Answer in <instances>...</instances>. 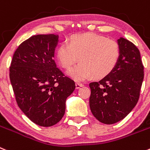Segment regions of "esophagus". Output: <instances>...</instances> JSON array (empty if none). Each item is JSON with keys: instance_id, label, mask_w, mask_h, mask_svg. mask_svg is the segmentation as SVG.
<instances>
[{"instance_id": "34e87169", "label": "esophagus", "mask_w": 150, "mask_h": 150, "mask_svg": "<svg viewBox=\"0 0 150 150\" xmlns=\"http://www.w3.org/2000/svg\"><path fill=\"white\" fill-rule=\"evenodd\" d=\"M83 84L82 83H80V82H76L75 83V86H76V89H79L81 88V86H83Z\"/></svg>"}]
</instances>
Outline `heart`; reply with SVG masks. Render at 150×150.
Wrapping results in <instances>:
<instances>
[{
  "mask_svg": "<svg viewBox=\"0 0 150 150\" xmlns=\"http://www.w3.org/2000/svg\"><path fill=\"white\" fill-rule=\"evenodd\" d=\"M120 54L117 42L96 33L72 36L69 43H61L56 53L58 62L66 69H70L79 59L81 63L68 72L75 80L107 76L117 66Z\"/></svg>",
  "mask_w": 150,
  "mask_h": 150,
  "instance_id": "b5f03b06",
  "label": "heart"
}]
</instances>
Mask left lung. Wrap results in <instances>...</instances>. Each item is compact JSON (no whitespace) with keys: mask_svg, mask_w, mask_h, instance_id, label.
Wrapping results in <instances>:
<instances>
[{"mask_svg":"<svg viewBox=\"0 0 150 150\" xmlns=\"http://www.w3.org/2000/svg\"><path fill=\"white\" fill-rule=\"evenodd\" d=\"M121 54L114 70L89 83V107L92 115L105 124L117 123L132 111L139 99L144 76L139 50L129 40H117Z\"/></svg>","mask_w":150,"mask_h":150,"instance_id":"obj_1","label":"left lung"}]
</instances>
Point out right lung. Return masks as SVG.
<instances>
[{"instance_id":"right-lung-1","label":"right lung","mask_w":150,"mask_h":150,"mask_svg":"<svg viewBox=\"0 0 150 150\" xmlns=\"http://www.w3.org/2000/svg\"><path fill=\"white\" fill-rule=\"evenodd\" d=\"M58 35H37L24 40L13 54L9 78L19 108L35 124L47 127L59 122L66 100L75 89L54 60Z\"/></svg>"}]
</instances>
